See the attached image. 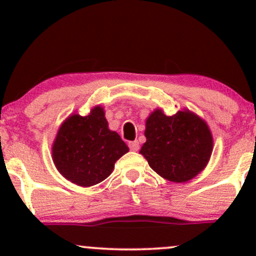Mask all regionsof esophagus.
<instances>
[{
  "mask_svg": "<svg viewBox=\"0 0 256 256\" xmlns=\"http://www.w3.org/2000/svg\"><path fill=\"white\" fill-rule=\"evenodd\" d=\"M128 146L132 152H137L140 149V143L138 140H132V142H128Z\"/></svg>",
  "mask_w": 256,
  "mask_h": 256,
  "instance_id": "esophagus-1",
  "label": "esophagus"
}]
</instances>
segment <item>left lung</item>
Here are the masks:
<instances>
[{
    "label": "left lung",
    "mask_w": 256,
    "mask_h": 256,
    "mask_svg": "<svg viewBox=\"0 0 256 256\" xmlns=\"http://www.w3.org/2000/svg\"><path fill=\"white\" fill-rule=\"evenodd\" d=\"M144 136L140 154L158 176L174 183L195 178L213 152L207 122L186 108L170 116L156 108L146 120Z\"/></svg>",
    "instance_id": "left-lung-1"
}]
</instances>
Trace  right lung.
Returning a JSON list of instances; mask_svg holds the SVG:
<instances>
[{
  "label": "right lung",
  "instance_id": "add662e5",
  "mask_svg": "<svg viewBox=\"0 0 256 256\" xmlns=\"http://www.w3.org/2000/svg\"><path fill=\"white\" fill-rule=\"evenodd\" d=\"M128 152L124 140L108 128L101 106L91 108L84 116L72 113L58 128L52 146L58 171L83 188L104 180L113 172L116 160Z\"/></svg>",
  "mask_w": 256,
  "mask_h": 256
}]
</instances>
